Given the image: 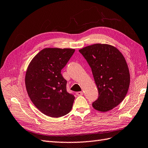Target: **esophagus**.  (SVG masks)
Wrapping results in <instances>:
<instances>
[{
	"instance_id": "1",
	"label": "esophagus",
	"mask_w": 148,
	"mask_h": 148,
	"mask_svg": "<svg viewBox=\"0 0 148 148\" xmlns=\"http://www.w3.org/2000/svg\"><path fill=\"white\" fill-rule=\"evenodd\" d=\"M76 94L78 96H81V95H82L83 94H84V93H83V92H78L76 93Z\"/></svg>"
}]
</instances>
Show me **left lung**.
I'll return each instance as SVG.
<instances>
[{
  "label": "left lung",
  "instance_id": "8db88e82",
  "mask_svg": "<svg viewBox=\"0 0 148 148\" xmlns=\"http://www.w3.org/2000/svg\"><path fill=\"white\" fill-rule=\"evenodd\" d=\"M90 66L99 91L92 103L95 109L107 112L118 106L127 94L130 74L124 56L115 47L95 44L79 50Z\"/></svg>",
  "mask_w": 148,
  "mask_h": 148
}]
</instances>
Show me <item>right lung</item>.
Returning a JSON list of instances; mask_svg holds the SVG:
<instances>
[{
	"label": "right lung",
	"instance_id": "add662e5",
	"mask_svg": "<svg viewBox=\"0 0 148 148\" xmlns=\"http://www.w3.org/2000/svg\"><path fill=\"white\" fill-rule=\"evenodd\" d=\"M74 49L45 48L32 60L25 77L28 95L42 114L60 117L71 110L75 97L66 91V80L61 71Z\"/></svg>",
	"mask_w": 148,
	"mask_h": 148
}]
</instances>
